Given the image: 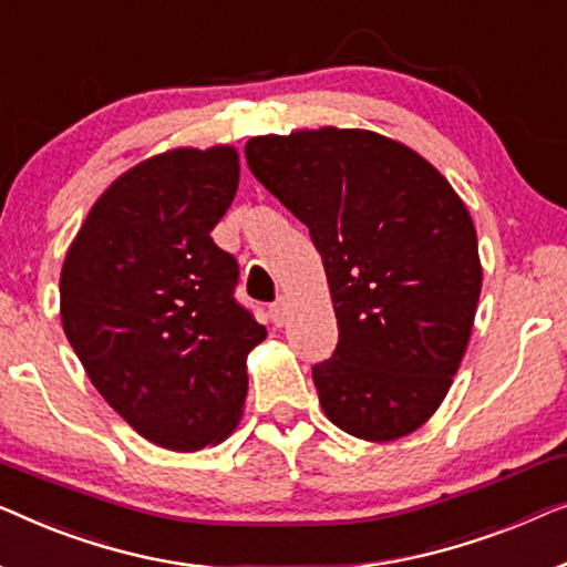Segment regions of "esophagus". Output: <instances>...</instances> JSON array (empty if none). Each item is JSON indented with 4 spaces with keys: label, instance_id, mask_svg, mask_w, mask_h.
<instances>
[{
    "label": "esophagus",
    "instance_id": "esophagus-1",
    "mask_svg": "<svg viewBox=\"0 0 567 567\" xmlns=\"http://www.w3.org/2000/svg\"><path fill=\"white\" fill-rule=\"evenodd\" d=\"M269 316H272L275 326H285L287 316H290V302H287V298H277V302H272V308H269Z\"/></svg>",
    "mask_w": 567,
    "mask_h": 567
}]
</instances>
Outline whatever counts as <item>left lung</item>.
<instances>
[{"instance_id":"1","label":"left lung","mask_w":567,"mask_h":567,"mask_svg":"<svg viewBox=\"0 0 567 567\" xmlns=\"http://www.w3.org/2000/svg\"><path fill=\"white\" fill-rule=\"evenodd\" d=\"M246 162L323 259L339 323L313 367L323 413L364 442L416 432L450 393L481 298L465 203L424 156L362 127L257 135Z\"/></svg>"}]
</instances>
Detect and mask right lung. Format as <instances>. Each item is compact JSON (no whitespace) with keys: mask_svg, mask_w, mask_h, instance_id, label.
I'll list each match as a JSON object with an SVG mask.
<instances>
[{"mask_svg":"<svg viewBox=\"0 0 567 567\" xmlns=\"http://www.w3.org/2000/svg\"><path fill=\"white\" fill-rule=\"evenodd\" d=\"M234 146H179L123 172L71 241L61 323L92 385L143 440L220 444L241 421L246 357L267 337L234 300L210 230L238 189Z\"/></svg>","mask_w":567,"mask_h":567,"instance_id":"right-lung-1","label":"right lung"}]
</instances>
